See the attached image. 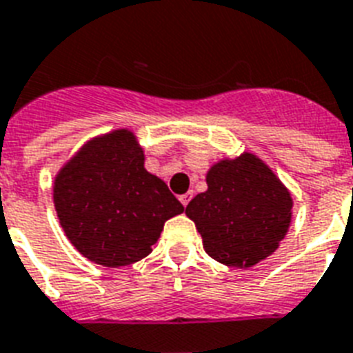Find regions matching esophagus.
Wrapping results in <instances>:
<instances>
[{"mask_svg": "<svg viewBox=\"0 0 353 353\" xmlns=\"http://www.w3.org/2000/svg\"><path fill=\"white\" fill-rule=\"evenodd\" d=\"M190 199H192V194H183L181 198H179V201H181V203H183V207H187Z\"/></svg>", "mask_w": 353, "mask_h": 353, "instance_id": "obj_1", "label": "esophagus"}]
</instances>
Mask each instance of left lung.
<instances>
[{"label": "left lung", "mask_w": 353, "mask_h": 353, "mask_svg": "<svg viewBox=\"0 0 353 353\" xmlns=\"http://www.w3.org/2000/svg\"><path fill=\"white\" fill-rule=\"evenodd\" d=\"M207 190L187 205L203 247L216 262L252 268L276 251L291 223L293 199L271 168L252 154L216 163Z\"/></svg>", "instance_id": "8db88e82"}]
</instances>
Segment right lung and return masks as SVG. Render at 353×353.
I'll use <instances>...</instances> for the list:
<instances>
[{
	"instance_id": "right-lung-1",
	"label": "right lung",
	"mask_w": 353,
	"mask_h": 353,
	"mask_svg": "<svg viewBox=\"0 0 353 353\" xmlns=\"http://www.w3.org/2000/svg\"><path fill=\"white\" fill-rule=\"evenodd\" d=\"M54 209L77 251L121 268L148 256L165 221L185 207L146 172L133 133L117 130L90 141L58 172Z\"/></svg>"
}]
</instances>
